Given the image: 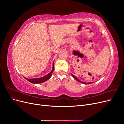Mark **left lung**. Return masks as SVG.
I'll list each match as a JSON object with an SVG mask.
<instances>
[{
	"instance_id": "left-lung-1",
	"label": "left lung",
	"mask_w": 124,
	"mask_h": 124,
	"mask_svg": "<svg viewBox=\"0 0 124 124\" xmlns=\"http://www.w3.org/2000/svg\"><path fill=\"white\" fill-rule=\"evenodd\" d=\"M71 75H72V77L75 78V79H76L77 81H78V82H80V83H83V84H91V83H92V82H90V83H85V82H82L81 81H80V80H79L78 79V78L75 76H74V75H73L72 74H71Z\"/></svg>"
}]
</instances>
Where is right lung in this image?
<instances>
[{"label": "right lung", "instance_id": "add662e5", "mask_svg": "<svg viewBox=\"0 0 124 124\" xmlns=\"http://www.w3.org/2000/svg\"><path fill=\"white\" fill-rule=\"evenodd\" d=\"M54 61L53 62V69H52V71L46 75V76H45L44 77H43L42 78H27L25 77L24 78L27 81H28L30 82H31V83H33V84H39V83H42V82L47 81L48 79H50V78L51 77L52 74V73H53V71H54Z\"/></svg>", "mask_w": 124, "mask_h": 124}]
</instances>
